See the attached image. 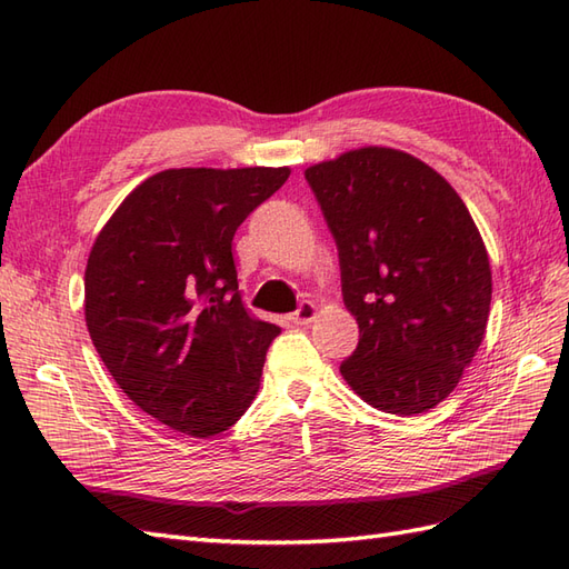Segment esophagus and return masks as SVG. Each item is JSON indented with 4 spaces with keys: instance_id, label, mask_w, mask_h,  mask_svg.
Masks as SVG:
<instances>
[{
    "instance_id": "1",
    "label": "esophagus",
    "mask_w": 569,
    "mask_h": 569,
    "mask_svg": "<svg viewBox=\"0 0 569 569\" xmlns=\"http://www.w3.org/2000/svg\"><path fill=\"white\" fill-rule=\"evenodd\" d=\"M316 303H311V301H301L299 303V309L289 316L292 318V323H297V326H307V323H311L313 318H316Z\"/></svg>"
}]
</instances>
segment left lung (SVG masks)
<instances>
[{
	"label": "left lung",
	"mask_w": 569,
	"mask_h": 569,
	"mask_svg": "<svg viewBox=\"0 0 569 569\" xmlns=\"http://www.w3.org/2000/svg\"><path fill=\"white\" fill-rule=\"evenodd\" d=\"M309 186L338 243L342 299L357 350L350 389L383 412L439 406L485 338L490 258L468 207L432 166L362 147L309 166Z\"/></svg>",
	"instance_id": "1"
}]
</instances>
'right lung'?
Masks as SVG:
<instances>
[{
	"label": "right lung",
	"mask_w": 569,
	"mask_h": 569,
	"mask_svg": "<svg viewBox=\"0 0 569 569\" xmlns=\"http://www.w3.org/2000/svg\"><path fill=\"white\" fill-rule=\"evenodd\" d=\"M287 178V166L161 171L93 241L84 272L93 348L122 393L176 432H224L258 393L280 328L246 311L231 241Z\"/></svg>",
	"instance_id": "obj_1"
}]
</instances>
